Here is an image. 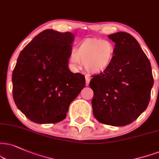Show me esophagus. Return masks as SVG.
<instances>
[{
  "mask_svg": "<svg viewBox=\"0 0 159 159\" xmlns=\"http://www.w3.org/2000/svg\"><path fill=\"white\" fill-rule=\"evenodd\" d=\"M91 75H89V74H85V82H86V85H89V84L90 83V81H91Z\"/></svg>",
  "mask_w": 159,
  "mask_h": 159,
  "instance_id": "1",
  "label": "esophagus"
}]
</instances>
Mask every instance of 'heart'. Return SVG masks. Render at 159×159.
<instances>
[{"label": "heart", "mask_w": 159, "mask_h": 159, "mask_svg": "<svg viewBox=\"0 0 159 159\" xmlns=\"http://www.w3.org/2000/svg\"><path fill=\"white\" fill-rule=\"evenodd\" d=\"M115 54V46L112 42L99 38H89L78 45L69 57L70 63L74 68L84 64L87 70L101 72L112 63Z\"/></svg>", "instance_id": "obj_1"}]
</instances>
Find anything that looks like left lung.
Returning a JSON list of instances; mask_svg holds the SVG:
<instances>
[{"instance_id":"1","label":"left lung","mask_w":159,"mask_h":159,"mask_svg":"<svg viewBox=\"0 0 159 159\" xmlns=\"http://www.w3.org/2000/svg\"><path fill=\"white\" fill-rule=\"evenodd\" d=\"M108 38L115 43L114 57L106 70L93 75L90 82L93 113L102 124L125 126L148 106L154 82L151 65L131 34L120 32Z\"/></svg>"}]
</instances>
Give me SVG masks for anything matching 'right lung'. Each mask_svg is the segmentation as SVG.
Returning <instances> with one entry per match:
<instances>
[{
    "label": "right lung",
    "mask_w": 159,
    "mask_h": 159,
    "mask_svg": "<svg viewBox=\"0 0 159 159\" xmlns=\"http://www.w3.org/2000/svg\"><path fill=\"white\" fill-rule=\"evenodd\" d=\"M73 40L72 33L46 29L20 53L12 72V95L29 120L39 124L62 121L85 88L84 75L68 69Z\"/></svg>",
    "instance_id": "1"
}]
</instances>
